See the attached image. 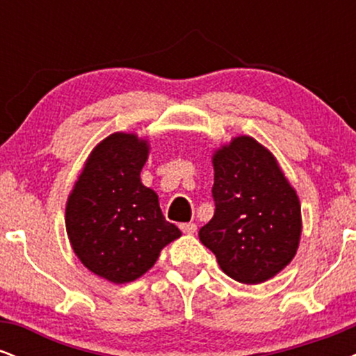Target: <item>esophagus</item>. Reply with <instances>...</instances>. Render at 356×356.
Instances as JSON below:
<instances>
[{
  "instance_id": "esophagus-1",
  "label": "esophagus",
  "mask_w": 356,
  "mask_h": 356,
  "mask_svg": "<svg viewBox=\"0 0 356 356\" xmlns=\"http://www.w3.org/2000/svg\"><path fill=\"white\" fill-rule=\"evenodd\" d=\"M181 229L182 232H186V234H194V232L197 231V226H195L194 222H184L181 224Z\"/></svg>"
}]
</instances>
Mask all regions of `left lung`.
<instances>
[{"label":"left lung","mask_w":356,"mask_h":356,"mask_svg":"<svg viewBox=\"0 0 356 356\" xmlns=\"http://www.w3.org/2000/svg\"><path fill=\"white\" fill-rule=\"evenodd\" d=\"M216 211L199 239L232 280L257 284L288 266L301 238L296 191L266 147L234 137L212 155Z\"/></svg>","instance_id":"obj_1"}]
</instances>
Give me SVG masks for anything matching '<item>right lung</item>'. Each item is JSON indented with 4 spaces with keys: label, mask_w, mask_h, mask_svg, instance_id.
<instances>
[{
    "label": "right lung",
    "mask_w": 356,
    "mask_h": 356,
    "mask_svg": "<svg viewBox=\"0 0 356 356\" xmlns=\"http://www.w3.org/2000/svg\"><path fill=\"white\" fill-rule=\"evenodd\" d=\"M147 157L149 142L136 134L104 138L88 155L65 209L73 252L93 275L115 284L145 275L162 249L181 238L157 194L140 182Z\"/></svg>",
    "instance_id": "add662e5"
}]
</instances>
